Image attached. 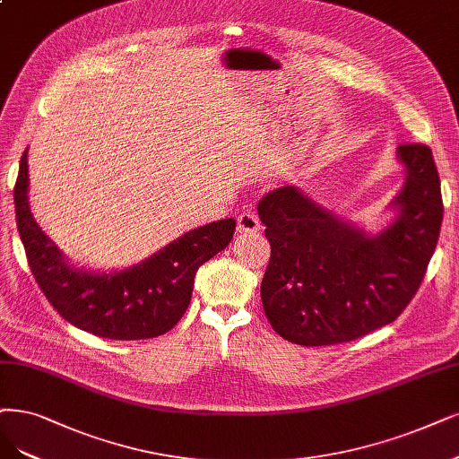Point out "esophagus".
Instances as JSON below:
<instances>
[{"label": "esophagus", "instance_id": "esophagus-1", "mask_svg": "<svg viewBox=\"0 0 459 459\" xmlns=\"http://www.w3.org/2000/svg\"><path fill=\"white\" fill-rule=\"evenodd\" d=\"M236 229H238V232H257L261 229L259 217L253 212H244L238 215V225H236Z\"/></svg>", "mask_w": 459, "mask_h": 459}]
</instances>
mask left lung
I'll return each mask as SVG.
<instances>
[{
	"label": "left lung",
	"mask_w": 459,
	"mask_h": 459,
	"mask_svg": "<svg viewBox=\"0 0 459 459\" xmlns=\"http://www.w3.org/2000/svg\"><path fill=\"white\" fill-rule=\"evenodd\" d=\"M404 185L394 223L367 234L295 185L261 198L270 242L261 300L273 329L300 346L350 342L401 316L426 276L443 223L433 152L403 143Z\"/></svg>",
	"instance_id": "8db88e82"
}]
</instances>
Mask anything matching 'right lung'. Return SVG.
I'll list each match as a JSON object with an SVG mask.
<instances>
[{
    "label": "right lung",
    "instance_id": "1",
    "mask_svg": "<svg viewBox=\"0 0 459 459\" xmlns=\"http://www.w3.org/2000/svg\"><path fill=\"white\" fill-rule=\"evenodd\" d=\"M28 149L14 183L16 227L28 264L53 308L72 325L111 341L160 336L189 308L196 270L223 251L236 221L221 219L181 234L145 261L113 273H94L65 261L28 206Z\"/></svg>",
    "mask_w": 459,
    "mask_h": 459
}]
</instances>
